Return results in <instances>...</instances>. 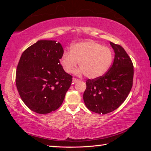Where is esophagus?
Wrapping results in <instances>:
<instances>
[{"label":"esophagus","instance_id":"obj_1","mask_svg":"<svg viewBox=\"0 0 151 151\" xmlns=\"http://www.w3.org/2000/svg\"><path fill=\"white\" fill-rule=\"evenodd\" d=\"M80 81V80L79 79H77L76 78H73V83H78V82Z\"/></svg>","mask_w":151,"mask_h":151}]
</instances>
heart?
Returning <instances> with one entry per match:
<instances>
[{"mask_svg":"<svg viewBox=\"0 0 151 151\" xmlns=\"http://www.w3.org/2000/svg\"><path fill=\"white\" fill-rule=\"evenodd\" d=\"M112 52L108 47L95 41L76 43L60 58V64L66 73L75 70L78 63L80 68L77 75L85 74L88 78H97L103 76L112 63Z\"/></svg>","mask_w":151,"mask_h":151,"instance_id":"1","label":"heart"}]
</instances>
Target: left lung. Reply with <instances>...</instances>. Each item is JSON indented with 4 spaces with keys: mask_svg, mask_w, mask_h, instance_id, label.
<instances>
[{
    "mask_svg": "<svg viewBox=\"0 0 151 151\" xmlns=\"http://www.w3.org/2000/svg\"><path fill=\"white\" fill-rule=\"evenodd\" d=\"M114 51L111 67L101 77L88 79L83 94L86 106L94 112L107 114L121 105L131 91L133 81V64L121 45L111 42Z\"/></svg>",
    "mask_w": 151,
    "mask_h": 151,
    "instance_id": "left-lung-1",
    "label": "left lung"
}]
</instances>
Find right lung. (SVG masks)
Segmentation results:
<instances>
[{
	"mask_svg": "<svg viewBox=\"0 0 151 151\" xmlns=\"http://www.w3.org/2000/svg\"><path fill=\"white\" fill-rule=\"evenodd\" d=\"M63 48L55 40H40L20 57L16 72L18 92L24 103L39 114L58 109L70 88L72 76L60 63Z\"/></svg>",
	"mask_w": 151,
	"mask_h": 151,
	"instance_id": "right-lung-1",
	"label": "right lung"
}]
</instances>
